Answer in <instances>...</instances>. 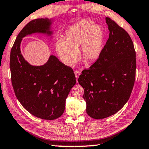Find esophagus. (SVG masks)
<instances>
[{"label": "esophagus", "mask_w": 149, "mask_h": 149, "mask_svg": "<svg viewBox=\"0 0 149 149\" xmlns=\"http://www.w3.org/2000/svg\"><path fill=\"white\" fill-rule=\"evenodd\" d=\"M74 74H75V77H76L77 80H78V79H79V77L80 76V71H79V70H74Z\"/></svg>", "instance_id": "34e87169"}]
</instances>
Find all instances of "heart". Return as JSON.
Instances as JSON below:
<instances>
[{"mask_svg": "<svg viewBox=\"0 0 149 149\" xmlns=\"http://www.w3.org/2000/svg\"><path fill=\"white\" fill-rule=\"evenodd\" d=\"M104 42L103 30L91 20H84L72 26L67 31L63 40L56 43V50L62 62L72 67L78 59L77 49L80 47L82 59L92 63L100 58Z\"/></svg>", "mask_w": 149, "mask_h": 149, "instance_id": "heart-1", "label": "heart"}]
</instances>
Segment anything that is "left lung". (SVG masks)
<instances>
[{
    "label": "left lung",
    "mask_w": 149,
    "mask_h": 149,
    "mask_svg": "<svg viewBox=\"0 0 149 149\" xmlns=\"http://www.w3.org/2000/svg\"><path fill=\"white\" fill-rule=\"evenodd\" d=\"M109 37L97 61L82 72L86 113L94 119L113 115L128 101L134 87L136 59L134 43L126 31L105 18Z\"/></svg>",
    "instance_id": "obj_1"
}]
</instances>
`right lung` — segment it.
<instances>
[{
    "label": "right lung",
    "mask_w": 149,
    "mask_h": 149,
    "mask_svg": "<svg viewBox=\"0 0 149 149\" xmlns=\"http://www.w3.org/2000/svg\"><path fill=\"white\" fill-rule=\"evenodd\" d=\"M54 18L31 21L18 34L10 52L11 80L15 96L33 116L44 120L58 118L64 113L65 101L76 78L71 68L54 55L40 66L31 65L23 57L20 46L22 39L38 33L53 38Z\"/></svg>",
    "instance_id": "1"
}]
</instances>
